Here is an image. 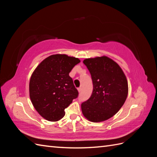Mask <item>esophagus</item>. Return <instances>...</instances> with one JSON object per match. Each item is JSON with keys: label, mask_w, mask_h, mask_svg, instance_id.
Here are the masks:
<instances>
[{"label": "esophagus", "mask_w": 157, "mask_h": 157, "mask_svg": "<svg viewBox=\"0 0 157 157\" xmlns=\"http://www.w3.org/2000/svg\"><path fill=\"white\" fill-rule=\"evenodd\" d=\"M78 90L79 92H82V88H78Z\"/></svg>", "instance_id": "1"}]
</instances>
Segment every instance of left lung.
<instances>
[{"label": "left lung", "mask_w": 157, "mask_h": 157, "mask_svg": "<svg viewBox=\"0 0 157 157\" xmlns=\"http://www.w3.org/2000/svg\"><path fill=\"white\" fill-rule=\"evenodd\" d=\"M83 63L90 73L93 91L82 102V113L92 122L105 121L124 104L128 94L126 77L117 63L107 56L86 59Z\"/></svg>", "instance_id": "1"}]
</instances>
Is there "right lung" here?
Segmentation results:
<instances>
[{"instance_id": "add662e5", "label": "right lung", "mask_w": 157, "mask_h": 157, "mask_svg": "<svg viewBox=\"0 0 157 157\" xmlns=\"http://www.w3.org/2000/svg\"><path fill=\"white\" fill-rule=\"evenodd\" d=\"M80 60L66 55H52L40 63L29 81V97L43 118L56 121L65 116V109L78 96L69 75Z\"/></svg>"}]
</instances>
